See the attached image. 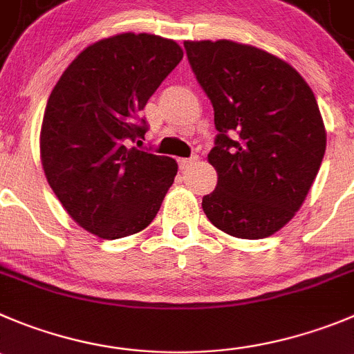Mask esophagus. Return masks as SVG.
Segmentation results:
<instances>
[{"mask_svg": "<svg viewBox=\"0 0 354 354\" xmlns=\"http://www.w3.org/2000/svg\"><path fill=\"white\" fill-rule=\"evenodd\" d=\"M196 162H197V157H192V158H180V160H178V164H180V169L185 171V169H188V167H192L194 164H196Z\"/></svg>", "mask_w": 354, "mask_h": 354, "instance_id": "esophagus-1", "label": "esophagus"}]
</instances>
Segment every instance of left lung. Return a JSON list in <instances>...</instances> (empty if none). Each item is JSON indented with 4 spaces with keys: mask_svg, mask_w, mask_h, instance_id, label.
Segmentation results:
<instances>
[{
    "mask_svg": "<svg viewBox=\"0 0 354 354\" xmlns=\"http://www.w3.org/2000/svg\"><path fill=\"white\" fill-rule=\"evenodd\" d=\"M185 50L218 131L207 155L218 183L203 197L204 213L229 236H272L300 209L325 155L315 94L295 68L262 48L188 39Z\"/></svg>",
    "mask_w": 354,
    "mask_h": 354,
    "instance_id": "left-lung-1",
    "label": "left lung"
}]
</instances>
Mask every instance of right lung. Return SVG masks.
<instances>
[{
    "label": "right lung",
    "instance_id": "right-lung-1",
    "mask_svg": "<svg viewBox=\"0 0 354 354\" xmlns=\"http://www.w3.org/2000/svg\"><path fill=\"white\" fill-rule=\"evenodd\" d=\"M181 59L173 39L122 32L82 50L50 92L43 171L69 216L101 239L147 229L173 185L176 160L132 143L147 132L140 111Z\"/></svg>",
    "mask_w": 354,
    "mask_h": 354
}]
</instances>
